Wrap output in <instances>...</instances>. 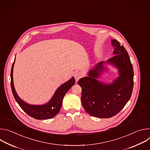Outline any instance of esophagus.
Segmentation results:
<instances>
[{"instance_id":"esophagus-1","label":"esophagus","mask_w":150,"mask_h":150,"mask_svg":"<svg viewBox=\"0 0 150 150\" xmlns=\"http://www.w3.org/2000/svg\"><path fill=\"white\" fill-rule=\"evenodd\" d=\"M82 74L79 71H76L74 74V77L76 81H78L82 77Z\"/></svg>"}]
</instances>
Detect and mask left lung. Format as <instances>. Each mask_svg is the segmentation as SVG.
<instances>
[{
  "label": "left lung",
  "mask_w": 150,
  "mask_h": 150,
  "mask_svg": "<svg viewBox=\"0 0 150 150\" xmlns=\"http://www.w3.org/2000/svg\"><path fill=\"white\" fill-rule=\"evenodd\" d=\"M113 56L105 63L117 68L119 76L112 83L97 79L105 70L102 61L89 71L88 76L81 78L78 83L82 88L81 102L89 115L110 118L117 114L129 100L134 87V71L130 57L125 47L116 40H112Z\"/></svg>",
  "instance_id": "left-lung-1"
}]
</instances>
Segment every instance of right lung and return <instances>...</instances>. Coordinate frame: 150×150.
Listing matches in <instances>:
<instances>
[{"label":"right lung","instance_id":"add662e5","mask_svg":"<svg viewBox=\"0 0 150 150\" xmlns=\"http://www.w3.org/2000/svg\"><path fill=\"white\" fill-rule=\"evenodd\" d=\"M15 60L12 64L11 72V85L13 97L19 106L28 115L38 120L51 119L59 113L65 94L75 84V78L72 77L56 90L50 100L43 105H32L27 103L18 96L13 82V69Z\"/></svg>","mask_w":150,"mask_h":150}]
</instances>
